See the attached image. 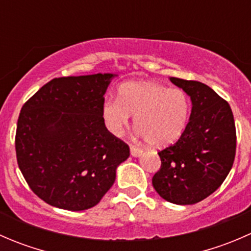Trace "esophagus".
Returning <instances> with one entry per match:
<instances>
[{"mask_svg":"<svg viewBox=\"0 0 251 251\" xmlns=\"http://www.w3.org/2000/svg\"><path fill=\"white\" fill-rule=\"evenodd\" d=\"M130 151H131V155L132 156H140L141 154L143 153V151H142L141 148H137V147H135V146H131Z\"/></svg>","mask_w":251,"mask_h":251,"instance_id":"34e87169","label":"esophagus"}]
</instances>
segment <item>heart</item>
<instances>
[{"instance_id": "obj_1", "label": "heart", "mask_w": 251, "mask_h": 251, "mask_svg": "<svg viewBox=\"0 0 251 251\" xmlns=\"http://www.w3.org/2000/svg\"><path fill=\"white\" fill-rule=\"evenodd\" d=\"M191 103L181 88L151 81H128L119 86L116 100L103 103L102 118L113 135L120 136L130 115L147 143L164 147L178 140L188 121Z\"/></svg>"}]
</instances>
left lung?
Masks as SVG:
<instances>
[{
  "label": "left lung",
  "mask_w": 251,
  "mask_h": 251,
  "mask_svg": "<svg viewBox=\"0 0 251 251\" xmlns=\"http://www.w3.org/2000/svg\"><path fill=\"white\" fill-rule=\"evenodd\" d=\"M191 97L192 111L175 144L158 151L161 166L151 183L170 203L191 205L214 193L235 156V125L228 102L203 82L170 77Z\"/></svg>",
  "instance_id": "8db88e82"
}]
</instances>
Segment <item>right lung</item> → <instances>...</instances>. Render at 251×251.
<instances>
[{"mask_svg":"<svg viewBox=\"0 0 251 251\" xmlns=\"http://www.w3.org/2000/svg\"><path fill=\"white\" fill-rule=\"evenodd\" d=\"M113 74L53 78L20 110L17 161L31 191L52 206L90 209L113 186L127 144L102 118Z\"/></svg>","mask_w":251,"mask_h":251,"instance_id":"obj_1","label":"right lung"}]
</instances>
